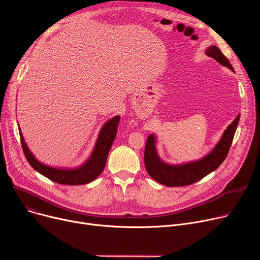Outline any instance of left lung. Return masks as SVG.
I'll return each mask as SVG.
<instances>
[{"label":"left lung","instance_id":"8db88e82","mask_svg":"<svg viewBox=\"0 0 260 260\" xmlns=\"http://www.w3.org/2000/svg\"><path fill=\"white\" fill-rule=\"evenodd\" d=\"M206 53L221 65L234 71L233 66L231 65L230 61L218 47L210 46L206 50ZM239 118L240 116L238 115L228 126L220 141L208 156L198 161L185 163V165L181 166H169L167 163L162 162L156 152L155 136L149 135L146 139L144 149V165L148 175L157 182L167 186H184L193 184L202 179L203 177L219 168L226 158L238 125Z\"/></svg>","mask_w":260,"mask_h":260}]
</instances>
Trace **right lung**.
I'll list each match as a JSON object with an SVG mask.
<instances>
[{"mask_svg":"<svg viewBox=\"0 0 260 260\" xmlns=\"http://www.w3.org/2000/svg\"><path fill=\"white\" fill-rule=\"evenodd\" d=\"M119 121L120 117L116 116L115 118L105 123V125L102 127L100 132L98 141L94 145L93 152L90 158L86 161L85 165H83L81 168L75 170H58L42 165V163H40L30 153L28 147H27L26 143L24 142V138L21 134V131H19L23 153L29 165L37 172L47 177L51 181L68 185L85 184L94 180L103 172L109 149H111L112 144L117 136Z\"/></svg>","mask_w":260,"mask_h":260,"instance_id":"obj_1","label":"right lung"}]
</instances>
